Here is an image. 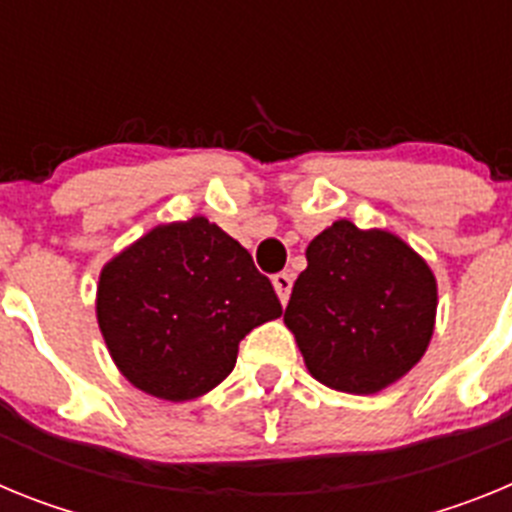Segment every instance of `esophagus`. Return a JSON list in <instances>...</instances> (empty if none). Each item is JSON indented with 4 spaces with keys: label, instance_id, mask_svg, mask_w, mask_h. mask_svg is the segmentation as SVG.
I'll list each match as a JSON object with an SVG mask.
<instances>
[{
    "label": "esophagus",
    "instance_id": "esophagus-1",
    "mask_svg": "<svg viewBox=\"0 0 512 512\" xmlns=\"http://www.w3.org/2000/svg\"><path fill=\"white\" fill-rule=\"evenodd\" d=\"M271 282H274V289H277L279 300H282V305H284V302L289 300V292H292V274H289V271L274 274V279H271Z\"/></svg>",
    "mask_w": 512,
    "mask_h": 512
}]
</instances>
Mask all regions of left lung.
<instances>
[{"mask_svg":"<svg viewBox=\"0 0 512 512\" xmlns=\"http://www.w3.org/2000/svg\"><path fill=\"white\" fill-rule=\"evenodd\" d=\"M436 320V279L387 230L338 220L307 246L284 323L318 382L374 395L425 354Z\"/></svg>","mask_w":512,"mask_h":512,"instance_id":"left-lung-1","label":"left lung"}]
</instances>
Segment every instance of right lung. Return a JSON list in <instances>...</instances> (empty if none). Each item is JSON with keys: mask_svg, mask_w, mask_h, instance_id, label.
Wrapping results in <instances>:
<instances>
[{"mask_svg": "<svg viewBox=\"0 0 512 512\" xmlns=\"http://www.w3.org/2000/svg\"><path fill=\"white\" fill-rule=\"evenodd\" d=\"M282 315L251 253L205 217L158 225L102 269L97 320L138 390L182 402L233 372L238 343Z\"/></svg>", "mask_w": 512, "mask_h": 512, "instance_id": "obj_1", "label": "right lung"}]
</instances>
